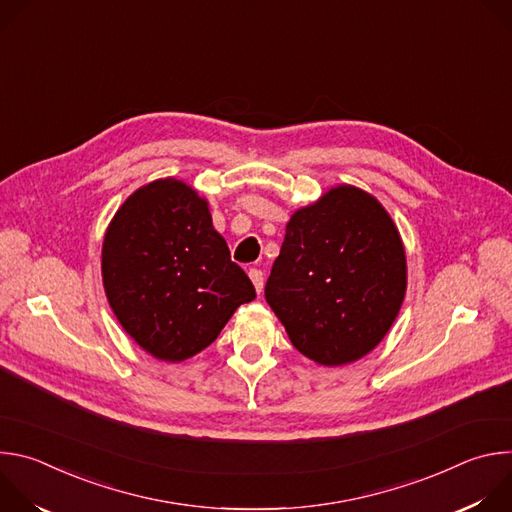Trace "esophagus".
Instances as JSON below:
<instances>
[{"instance_id": "obj_1", "label": "esophagus", "mask_w": 512, "mask_h": 512, "mask_svg": "<svg viewBox=\"0 0 512 512\" xmlns=\"http://www.w3.org/2000/svg\"><path fill=\"white\" fill-rule=\"evenodd\" d=\"M249 277H251L255 289H257V294H261V289H263V271L261 269H249Z\"/></svg>"}]
</instances>
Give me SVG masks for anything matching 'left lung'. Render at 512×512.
Wrapping results in <instances>:
<instances>
[{"label":"left lung","instance_id":"1","mask_svg":"<svg viewBox=\"0 0 512 512\" xmlns=\"http://www.w3.org/2000/svg\"><path fill=\"white\" fill-rule=\"evenodd\" d=\"M405 289L391 214L367 190L338 184L291 214L265 300L304 356L342 367L387 336Z\"/></svg>","mask_w":512,"mask_h":512}]
</instances>
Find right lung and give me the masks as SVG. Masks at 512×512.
Returning a JSON list of instances; mask_svg holds the SVG:
<instances>
[{
  "instance_id": "add662e5",
  "label": "right lung",
  "mask_w": 512,
  "mask_h": 512,
  "mask_svg": "<svg viewBox=\"0 0 512 512\" xmlns=\"http://www.w3.org/2000/svg\"><path fill=\"white\" fill-rule=\"evenodd\" d=\"M107 302L145 352L182 362L210 346L255 287L212 227L208 200L190 184L160 178L117 208L105 231Z\"/></svg>"
}]
</instances>
